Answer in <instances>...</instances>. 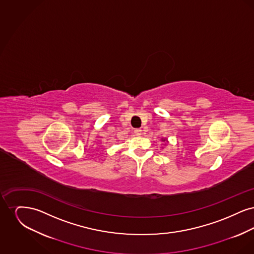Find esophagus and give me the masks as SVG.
<instances>
[{"mask_svg":"<svg viewBox=\"0 0 254 254\" xmlns=\"http://www.w3.org/2000/svg\"><path fill=\"white\" fill-rule=\"evenodd\" d=\"M134 133L137 135V136H140V135H142V133H143V130L141 129V128H136L135 130H134Z\"/></svg>","mask_w":254,"mask_h":254,"instance_id":"1","label":"esophagus"}]
</instances>
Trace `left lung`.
<instances>
[{
	"mask_svg": "<svg viewBox=\"0 0 254 254\" xmlns=\"http://www.w3.org/2000/svg\"><path fill=\"white\" fill-rule=\"evenodd\" d=\"M163 141H164V142H165V141H166V139H163Z\"/></svg>",
	"mask_w": 254,
	"mask_h": 254,
	"instance_id": "8db88e82",
	"label": "left lung"
}]
</instances>
